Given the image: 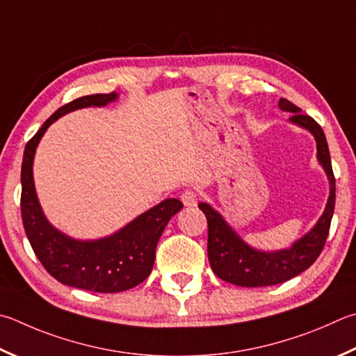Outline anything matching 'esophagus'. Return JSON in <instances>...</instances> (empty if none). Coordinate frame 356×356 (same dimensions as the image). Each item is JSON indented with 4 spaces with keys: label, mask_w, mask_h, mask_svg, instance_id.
I'll use <instances>...</instances> for the list:
<instances>
[{
    "label": "esophagus",
    "mask_w": 356,
    "mask_h": 356,
    "mask_svg": "<svg viewBox=\"0 0 356 356\" xmlns=\"http://www.w3.org/2000/svg\"><path fill=\"white\" fill-rule=\"evenodd\" d=\"M180 199H182V202L185 207H196L197 205V195L193 190H186L182 193V196H180Z\"/></svg>",
    "instance_id": "1"
}]
</instances>
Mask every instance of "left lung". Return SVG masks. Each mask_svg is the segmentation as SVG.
<instances>
[{"instance_id":"1","label":"left lung","mask_w":356,"mask_h":356,"mask_svg":"<svg viewBox=\"0 0 356 356\" xmlns=\"http://www.w3.org/2000/svg\"><path fill=\"white\" fill-rule=\"evenodd\" d=\"M279 107L282 111L293 113L289 118L293 124L307 129L314 137L318 161L324 168L328 182H330V196L327 199L325 210L319 221L314 224V227L308 234L294 241L291 248L274 252L252 248L230 227L221 213H218L210 204L200 202L199 209L204 211L207 224H209L207 249H209L210 266L219 279L229 282L232 285L245 288L269 286L299 275L312 266L316 258L321 255L327 241L328 230H330L336 186L325 134L312 116L302 115L300 108L288 99L282 98L279 101Z\"/></svg>"}]
</instances>
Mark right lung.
<instances>
[{"mask_svg":"<svg viewBox=\"0 0 356 356\" xmlns=\"http://www.w3.org/2000/svg\"><path fill=\"white\" fill-rule=\"evenodd\" d=\"M116 99V92L90 95L57 108L28 141L22 165V219L34 254L62 285L95 293H121L146 280L166 224L184 207L179 199H165L99 240H74L57 230L44 216L32 176L35 149L43 134L63 115L83 107H104Z\"/></svg>","mask_w":356,"mask_h":356,"instance_id":"1","label":"right lung"}]
</instances>
